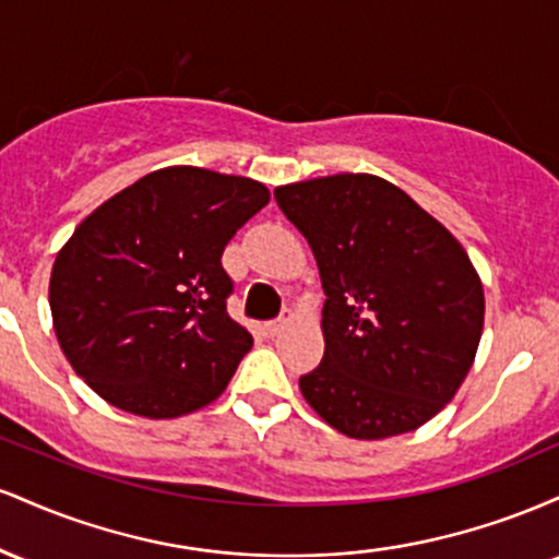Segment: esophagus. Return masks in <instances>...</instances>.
I'll use <instances>...</instances> for the list:
<instances>
[{
    "mask_svg": "<svg viewBox=\"0 0 559 559\" xmlns=\"http://www.w3.org/2000/svg\"><path fill=\"white\" fill-rule=\"evenodd\" d=\"M288 323H292V312H286L281 320H273V323H265V333L267 336H278L281 331L288 329Z\"/></svg>",
    "mask_w": 559,
    "mask_h": 559,
    "instance_id": "esophagus-1",
    "label": "esophagus"
}]
</instances>
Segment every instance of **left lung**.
<instances>
[{
    "instance_id": "left-lung-1",
    "label": "left lung",
    "mask_w": 559,
    "mask_h": 559,
    "mask_svg": "<svg viewBox=\"0 0 559 559\" xmlns=\"http://www.w3.org/2000/svg\"><path fill=\"white\" fill-rule=\"evenodd\" d=\"M275 202L316 254L323 362L307 404L360 441L409 433L454 400L484 333V284L463 243L370 173L278 186Z\"/></svg>"
}]
</instances>
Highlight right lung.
<instances>
[{"label": "right lung", "mask_w": 559, "mask_h": 559, "mask_svg": "<svg viewBox=\"0 0 559 559\" xmlns=\"http://www.w3.org/2000/svg\"><path fill=\"white\" fill-rule=\"evenodd\" d=\"M271 191L194 165L146 173L62 243L49 307L70 368L112 407L170 420L215 402L252 346L226 312V243Z\"/></svg>", "instance_id": "obj_1"}]
</instances>
